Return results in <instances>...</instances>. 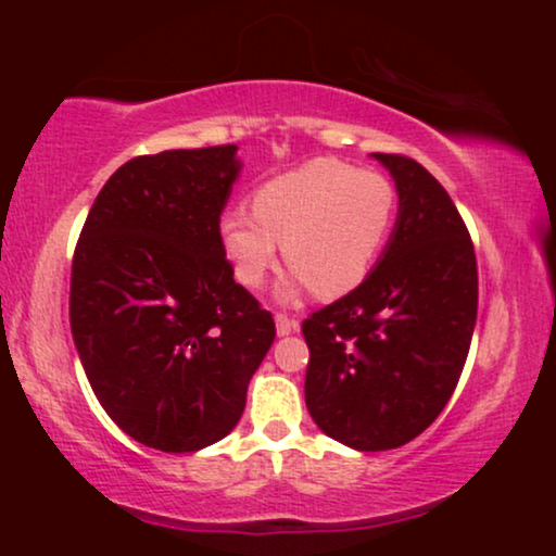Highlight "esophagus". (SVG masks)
Wrapping results in <instances>:
<instances>
[{
    "mask_svg": "<svg viewBox=\"0 0 556 556\" xmlns=\"http://www.w3.org/2000/svg\"><path fill=\"white\" fill-rule=\"evenodd\" d=\"M274 324H277V334H279V337L292 334V331H298V327H300L295 318H290L287 314H277V316H274Z\"/></svg>",
    "mask_w": 556,
    "mask_h": 556,
    "instance_id": "1",
    "label": "esophagus"
}]
</instances>
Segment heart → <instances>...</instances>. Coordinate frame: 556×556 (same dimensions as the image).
I'll use <instances>...</instances> for the list:
<instances>
[{
    "label": "heart",
    "mask_w": 556,
    "mask_h": 556,
    "mask_svg": "<svg viewBox=\"0 0 556 556\" xmlns=\"http://www.w3.org/2000/svg\"><path fill=\"white\" fill-rule=\"evenodd\" d=\"M394 219L397 190L389 177L340 159H314L261 185L251 212H225L219 240L245 287L266 282L279 241L295 271L292 282L311 285L318 298H342L371 274Z\"/></svg>",
    "instance_id": "b5f03b06"
}]
</instances>
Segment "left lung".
<instances>
[{"label": "left lung", "mask_w": 556, "mask_h": 556, "mask_svg": "<svg viewBox=\"0 0 556 556\" xmlns=\"http://www.w3.org/2000/svg\"><path fill=\"white\" fill-rule=\"evenodd\" d=\"M374 159L400 195L384 253L361 287L303 321L311 418L361 452L397 450L437 420L478 311L476 251L450 193L416 159Z\"/></svg>", "instance_id": "1"}]
</instances>
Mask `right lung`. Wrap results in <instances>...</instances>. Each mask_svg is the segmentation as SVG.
<instances>
[{
    "label": "right lung",
    "instance_id": "right-lung-1",
    "mask_svg": "<svg viewBox=\"0 0 556 556\" xmlns=\"http://www.w3.org/2000/svg\"><path fill=\"white\" fill-rule=\"evenodd\" d=\"M238 146L136 156L96 195L70 277V329L93 394L136 442L195 452L245 410L274 318L235 282L219 216Z\"/></svg>",
    "mask_w": 556,
    "mask_h": 556
}]
</instances>
